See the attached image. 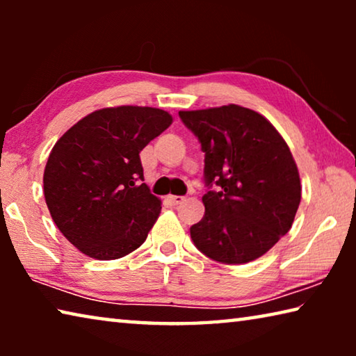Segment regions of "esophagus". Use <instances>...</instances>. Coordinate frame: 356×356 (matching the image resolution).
<instances>
[{"label": "esophagus", "instance_id": "esophagus-1", "mask_svg": "<svg viewBox=\"0 0 356 356\" xmlns=\"http://www.w3.org/2000/svg\"><path fill=\"white\" fill-rule=\"evenodd\" d=\"M168 201L172 202L174 206H177V204H182L185 201V196H174V195H171V196H168Z\"/></svg>", "mask_w": 356, "mask_h": 356}]
</instances>
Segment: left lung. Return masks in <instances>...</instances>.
<instances>
[{
    "mask_svg": "<svg viewBox=\"0 0 356 356\" xmlns=\"http://www.w3.org/2000/svg\"><path fill=\"white\" fill-rule=\"evenodd\" d=\"M204 152L206 213L193 243L221 264H246L286 236L301 185L291 149L262 114L238 105L179 111ZM216 184L219 188L212 191Z\"/></svg>",
    "mask_w": 356,
    "mask_h": 356,
    "instance_id": "left-lung-1",
    "label": "left lung"
}]
</instances>
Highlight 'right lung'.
<instances>
[{
    "instance_id": "right-lung-1",
    "label": "right lung",
    "mask_w": 356,
    "mask_h": 356,
    "mask_svg": "<svg viewBox=\"0 0 356 356\" xmlns=\"http://www.w3.org/2000/svg\"><path fill=\"white\" fill-rule=\"evenodd\" d=\"M171 122V114L159 108H104L78 120L51 149L45 202L63 236L83 254L113 261L144 243L161 202L141 184L140 152Z\"/></svg>"
}]
</instances>
